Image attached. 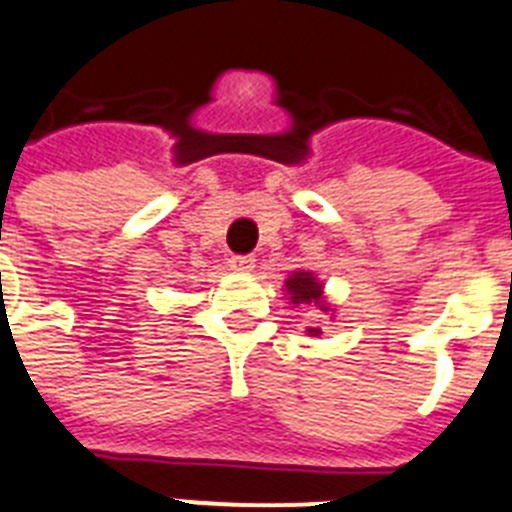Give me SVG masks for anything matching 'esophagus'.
I'll list each match as a JSON object with an SVG mask.
<instances>
[{
    "mask_svg": "<svg viewBox=\"0 0 512 512\" xmlns=\"http://www.w3.org/2000/svg\"><path fill=\"white\" fill-rule=\"evenodd\" d=\"M229 268L239 270V273H247V270L255 268V257H252V255H231L229 257Z\"/></svg>",
    "mask_w": 512,
    "mask_h": 512,
    "instance_id": "esophagus-1",
    "label": "esophagus"
}]
</instances>
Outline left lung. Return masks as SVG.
Wrapping results in <instances>:
<instances>
[{
	"label": "left lung",
	"mask_w": 512,
	"mask_h": 512,
	"mask_svg": "<svg viewBox=\"0 0 512 512\" xmlns=\"http://www.w3.org/2000/svg\"><path fill=\"white\" fill-rule=\"evenodd\" d=\"M286 291L291 293L293 304H314L322 311H327V306L322 304V283L314 281L311 273H296L286 281ZM317 335V330H311Z\"/></svg>",
	"instance_id": "1"
}]
</instances>
